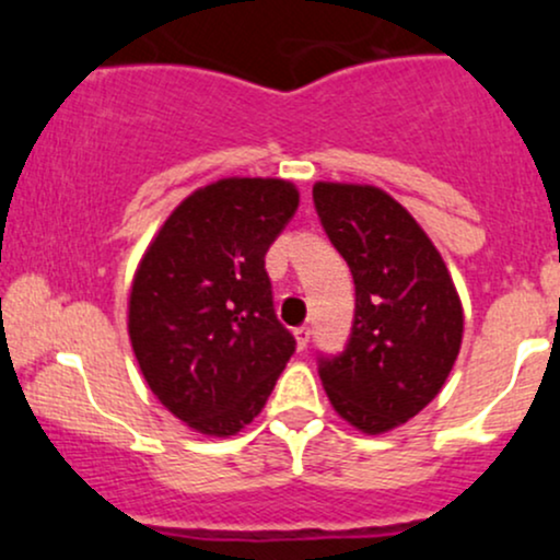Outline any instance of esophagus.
<instances>
[{"mask_svg":"<svg viewBox=\"0 0 560 560\" xmlns=\"http://www.w3.org/2000/svg\"><path fill=\"white\" fill-rule=\"evenodd\" d=\"M294 339H298L300 350H305L307 342H311V329H307V326H300V329H294Z\"/></svg>","mask_w":560,"mask_h":560,"instance_id":"1","label":"esophagus"}]
</instances>
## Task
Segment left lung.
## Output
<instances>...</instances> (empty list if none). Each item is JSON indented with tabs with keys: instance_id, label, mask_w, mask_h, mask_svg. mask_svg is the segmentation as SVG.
Here are the masks:
<instances>
[{
	"instance_id": "8db88e82",
	"label": "left lung",
	"mask_w": 560,
	"mask_h": 560,
	"mask_svg": "<svg viewBox=\"0 0 560 560\" xmlns=\"http://www.w3.org/2000/svg\"><path fill=\"white\" fill-rule=\"evenodd\" d=\"M313 202L355 281L350 339L339 355L318 358V376L347 423L384 434L442 389L464 339V307L432 240L387 191L318 182Z\"/></svg>"
}]
</instances>
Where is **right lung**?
I'll list each match as a JSON object with an SVG mask.
<instances>
[{
    "label": "right lung",
    "instance_id": "right-lung-1",
    "mask_svg": "<svg viewBox=\"0 0 560 560\" xmlns=\"http://www.w3.org/2000/svg\"><path fill=\"white\" fill-rule=\"evenodd\" d=\"M300 205L281 178H221L168 215L133 273L128 337L150 389L199 434L260 413L294 352L266 253Z\"/></svg>",
    "mask_w": 560,
    "mask_h": 560
}]
</instances>
